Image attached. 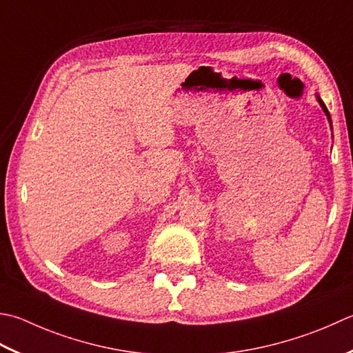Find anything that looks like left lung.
I'll return each instance as SVG.
<instances>
[{"label":"left lung","instance_id":"8db88e82","mask_svg":"<svg viewBox=\"0 0 353 353\" xmlns=\"http://www.w3.org/2000/svg\"><path fill=\"white\" fill-rule=\"evenodd\" d=\"M316 99H319V102H320V105H321V108H323V112L326 113V116H327V119H329V122H330V127H332V121H330V114H329V112H327V107L324 105V102L320 99V96H316Z\"/></svg>","mask_w":353,"mask_h":353}]
</instances>
